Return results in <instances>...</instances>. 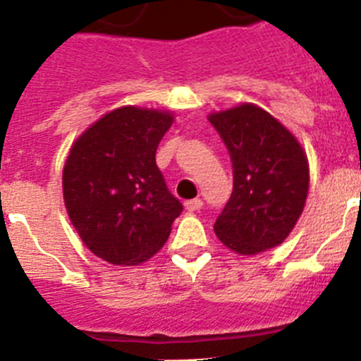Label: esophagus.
I'll use <instances>...</instances> for the list:
<instances>
[{
	"mask_svg": "<svg viewBox=\"0 0 361 361\" xmlns=\"http://www.w3.org/2000/svg\"><path fill=\"white\" fill-rule=\"evenodd\" d=\"M184 208H186L188 212H199V209L202 208V200L200 199L186 200V202H184Z\"/></svg>",
	"mask_w": 361,
	"mask_h": 361,
	"instance_id": "obj_1",
	"label": "esophagus"
}]
</instances>
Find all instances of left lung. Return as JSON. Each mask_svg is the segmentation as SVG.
<instances>
[{"mask_svg":"<svg viewBox=\"0 0 361 361\" xmlns=\"http://www.w3.org/2000/svg\"><path fill=\"white\" fill-rule=\"evenodd\" d=\"M208 119L233 162V191L213 226L215 235L244 257L276 247L289 237L307 200L305 149L276 117L253 103L212 111Z\"/></svg>","mask_w":361,"mask_h":361,"instance_id":"8db88e82","label":"left lung"}]
</instances>
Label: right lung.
<instances>
[{
	"instance_id": "obj_1",
	"label": "right lung",
	"mask_w": 361,
	"mask_h": 361,
	"mask_svg": "<svg viewBox=\"0 0 361 361\" xmlns=\"http://www.w3.org/2000/svg\"><path fill=\"white\" fill-rule=\"evenodd\" d=\"M173 121L170 110L128 104L99 117L70 146L63 166L66 213L82 244L104 262L149 260L183 212L155 162Z\"/></svg>"
}]
</instances>
